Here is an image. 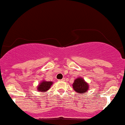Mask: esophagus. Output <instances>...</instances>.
Masks as SVG:
<instances>
[{"instance_id":"esophagus-1","label":"esophagus","mask_w":125,"mask_h":125,"mask_svg":"<svg viewBox=\"0 0 125 125\" xmlns=\"http://www.w3.org/2000/svg\"><path fill=\"white\" fill-rule=\"evenodd\" d=\"M65 80V78H63V79H62L61 80H59V81H64Z\"/></svg>"}]
</instances>
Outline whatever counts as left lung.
<instances>
[{
    "mask_svg": "<svg viewBox=\"0 0 125 125\" xmlns=\"http://www.w3.org/2000/svg\"><path fill=\"white\" fill-rule=\"evenodd\" d=\"M73 87L74 91L81 94L87 93V92L89 90V83L82 77H79L74 80V83H73Z\"/></svg>",
    "mask_w": 125,
    "mask_h": 125,
    "instance_id": "obj_1",
    "label": "left lung"
}]
</instances>
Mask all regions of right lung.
I'll list each match as a JSON object with an SVG mask.
<instances>
[{"label":"right lung","instance_id":"right-lung-1","mask_svg":"<svg viewBox=\"0 0 125 125\" xmlns=\"http://www.w3.org/2000/svg\"><path fill=\"white\" fill-rule=\"evenodd\" d=\"M52 83L53 82L52 81H46L43 80L39 83L36 89L38 92H42L43 93H44V92H46L51 88Z\"/></svg>","mask_w":125,"mask_h":125}]
</instances>
